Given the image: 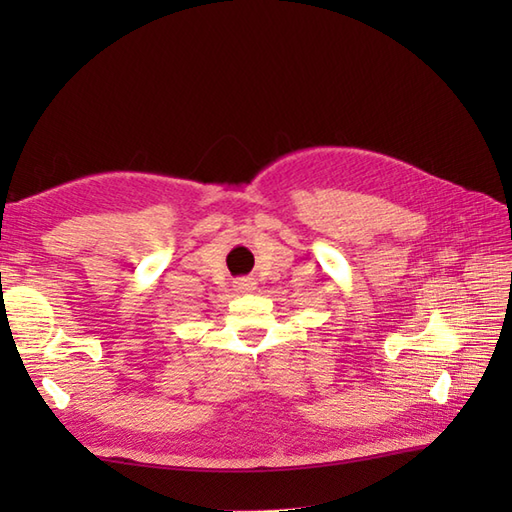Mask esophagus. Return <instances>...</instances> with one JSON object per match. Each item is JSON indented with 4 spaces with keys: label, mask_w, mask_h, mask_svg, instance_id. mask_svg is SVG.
Listing matches in <instances>:
<instances>
[{
    "label": "esophagus",
    "mask_w": 512,
    "mask_h": 512,
    "mask_svg": "<svg viewBox=\"0 0 512 512\" xmlns=\"http://www.w3.org/2000/svg\"><path fill=\"white\" fill-rule=\"evenodd\" d=\"M235 290L242 292V295H246V292L255 290V284L250 279H239V281H235Z\"/></svg>",
    "instance_id": "esophagus-1"
}]
</instances>
